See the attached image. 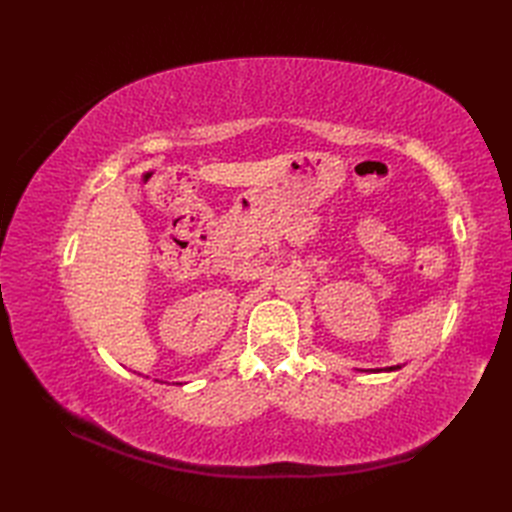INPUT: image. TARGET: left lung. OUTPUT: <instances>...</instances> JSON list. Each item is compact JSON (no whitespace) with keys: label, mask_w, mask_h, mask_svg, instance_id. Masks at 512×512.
<instances>
[{"label":"left lung","mask_w":512,"mask_h":512,"mask_svg":"<svg viewBox=\"0 0 512 512\" xmlns=\"http://www.w3.org/2000/svg\"><path fill=\"white\" fill-rule=\"evenodd\" d=\"M395 369H399V365L397 367H386V369H374V371H395Z\"/></svg>","instance_id":"1"}]
</instances>
